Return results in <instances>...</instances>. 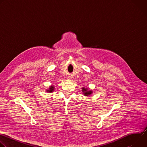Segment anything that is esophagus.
Instances as JSON below:
<instances>
[{"mask_svg":"<svg viewBox=\"0 0 147 147\" xmlns=\"http://www.w3.org/2000/svg\"><path fill=\"white\" fill-rule=\"evenodd\" d=\"M68 78H69V79H71L70 77H68Z\"/></svg>","mask_w":147,"mask_h":147,"instance_id":"34e87169","label":"esophagus"}]
</instances>
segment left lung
<instances>
[{
  "label": "left lung",
  "mask_w": 147,
  "mask_h": 147,
  "mask_svg": "<svg viewBox=\"0 0 147 147\" xmlns=\"http://www.w3.org/2000/svg\"><path fill=\"white\" fill-rule=\"evenodd\" d=\"M82 92H83L82 94H84V96H90L92 93H93V91L89 90L88 88H84L82 87Z\"/></svg>",
  "instance_id": "1"
}]
</instances>
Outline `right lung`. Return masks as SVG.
<instances>
[{
  "instance_id": "add662e5",
  "label": "right lung",
  "mask_w": 147,
  "mask_h": 147,
  "mask_svg": "<svg viewBox=\"0 0 147 147\" xmlns=\"http://www.w3.org/2000/svg\"><path fill=\"white\" fill-rule=\"evenodd\" d=\"M54 90H55V87L53 86H51L50 87H49V88H48V89H47V90H46V91L47 92H53V91H54Z\"/></svg>"
}]
</instances>
